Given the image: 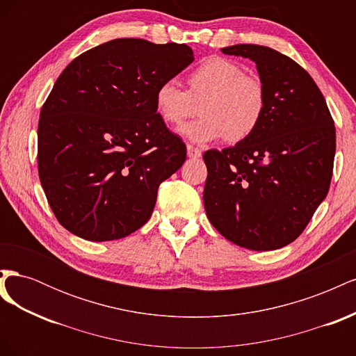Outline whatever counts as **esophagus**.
Masks as SVG:
<instances>
[{
  "label": "esophagus",
  "mask_w": 356,
  "mask_h": 356,
  "mask_svg": "<svg viewBox=\"0 0 356 356\" xmlns=\"http://www.w3.org/2000/svg\"><path fill=\"white\" fill-rule=\"evenodd\" d=\"M187 154L190 159H197L202 156V152L197 148V147H193L191 144L187 145Z\"/></svg>",
  "instance_id": "1"
}]
</instances>
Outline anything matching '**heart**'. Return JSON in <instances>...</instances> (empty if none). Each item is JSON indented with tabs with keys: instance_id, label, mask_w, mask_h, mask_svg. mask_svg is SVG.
I'll use <instances>...</instances> for the list:
<instances>
[{
	"instance_id": "1",
	"label": "heart",
	"mask_w": 356,
	"mask_h": 356,
	"mask_svg": "<svg viewBox=\"0 0 356 356\" xmlns=\"http://www.w3.org/2000/svg\"><path fill=\"white\" fill-rule=\"evenodd\" d=\"M188 89L168 80L154 93L161 120L181 126L200 111L202 117L182 129L191 141L208 143L224 136L227 143H241L261 124L267 108L266 86L257 75L245 74L238 62L213 56L187 75Z\"/></svg>"
}]
</instances>
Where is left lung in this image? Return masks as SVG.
Returning a JSON list of instances; mask_svg holds the SVG:
<instances>
[{"instance_id":"8db88e82","label":"left lung","mask_w":356,"mask_h":356,"mask_svg":"<svg viewBox=\"0 0 356 356\" xmlns=\"http://www.w3.org/2000/svg\"><path fill=\"white\" fill-rule=\"evenodd\" d=\"M267 90L261 124L234 147L208 149L203 203L211 224L246 250H279L303 233L325 199L336 127L324 95L296 60L270 47L236 44Z\"/></svg>"}]
</instances>
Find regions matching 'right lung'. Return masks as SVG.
Wrapping results in <instances>:
<instances>
[{
  "instance_id": "obj_1",
  "label": "right lung",
  "mask_w": 356,
  "mask_h": 356,
  "mask_svg": "<svg viewBox=\"0 0 356 356\" xmlns=\"http://www.w3.org/2000/svg\"><path fill=\"white\" fill-rule=\"evenodd\" d=\"M195 60L187 44L117 38L62 71L38 122V175L55 217L86 241L122 239L149 220L187 147L161 120L157 86Z\"/></svg>"
}]
</instances>
